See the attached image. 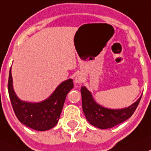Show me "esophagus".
<instances>
[{"label":"esophagus","instance_id":"34e87169","mask_svg":"<svg viewBox=\"0 0 151 151\" xmlns=\"http://www.w3.org/2000/svg\"><path fill=\"white\" fill-rule=\"evenodd\" d=\"M83 80V76H81V74H78V75H77V77H75L74 82H75L76 83H82Z\"/></svg>","mask_w":151,"mask_h":151}]
</instances>
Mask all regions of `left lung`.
Listing matches in <instances>:
<instances>
[{
	"mask_svg": "<svg viewBox=\"0 0 151 151\" xmlns=\"http://www.w3.org/2000/svg\"><path fill=\"white\" fill-rule=\"evenodd\" d=\"M82 108L87 121L95 127L106 129L123 122L132 116L138 106L141 96L128 108L122 109H109L93 100L90 92L85 86L81 89Z\"/></svg>",
	"mask_w": 151,
	"mask_h": 151,
	"instance_id": "8db88e82",
	"label": "left lung"
}]
</instances>
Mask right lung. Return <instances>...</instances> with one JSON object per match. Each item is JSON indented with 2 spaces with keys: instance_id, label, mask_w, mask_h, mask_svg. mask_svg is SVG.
Masks as SVG:
<instances>
[{
  "instance_id": "obj_1",
  "label": "right lung",
  "mask_w": 151,
  "mask_h": 151,
  "mask_svg": "<svg viewBox=\"0 0 151 151\" xmlns=\"http://www.w3.org/2000/svg\"><path fill=\"white\" fill-rule=\"evenodd\" d=\"M8 93L13 109L21 123L36 131H46L58 123L67 94L74 88L73 80L68 79L58 86L53 93L41 103L21 101L14 93L11 68L9 73Z\"/></svg>"
}]
</instances>
